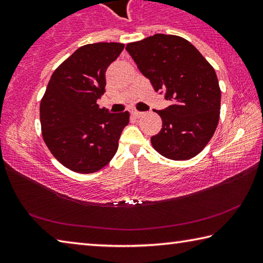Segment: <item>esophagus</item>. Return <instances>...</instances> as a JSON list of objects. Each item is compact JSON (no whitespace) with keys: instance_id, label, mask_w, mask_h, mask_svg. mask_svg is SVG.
<instances>
[{"instance_id":"34e87169","label":"esophagus","mask_w":263,"mask_h":263,"mask_svg":"<svg viewBox=\"0 0 263 263\" xmlns=\"http://www.w3.org/2000/svg\"><path fill=\"white\" fill-rule=\"evenodd\" d=\"M131 115L135 118H140L142 116V112H139V111H137V110H133V111H131Z\"/></svg>"}]
</instances>
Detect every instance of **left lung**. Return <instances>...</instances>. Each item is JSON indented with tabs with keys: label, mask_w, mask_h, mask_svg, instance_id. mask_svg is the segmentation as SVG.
Returning a JSON list of instances; mask_svg holds the SVG:
<instances>
[{
	"label": "left lung",
	"mask_w": 263,
	"mask_h": 263,
	"mask_svg": "<svg viewBox=\"0 0 263 263\" xmlns=\"http://www.w3.org/2000/svg\"><path fill=\"white\" fill-rule=\"evenodd\" d=\"M126 51L155 91L172 105L155 111L162 128L151 138L154 149L171 160H189L208 145L220 115V88L215 69L186 39L157 33L130 43Z\"/></svg>",
	"instance_id": "1"
}]
</instances>
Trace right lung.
Returning <instances> with one entry per match:
<instances>
[{
  "mask_svg": "<svg viewBox=\"0 0 263 263\" xmlns=\"http://www.w3.org/2000/svg\"><path fill=\"white\" fill-rule=\"evenodd\" d=\"M124 48L121 43H95L78 48L53 72L41 101L42 135L58 161L90 174L115 157L130 114L100 108L105 70Z\"/></svg>",
  "mask_w": 263,
  "mask_h": 263,
  "instance_id": "add662e5",
  "label": "right lung"
}]
</instances>
